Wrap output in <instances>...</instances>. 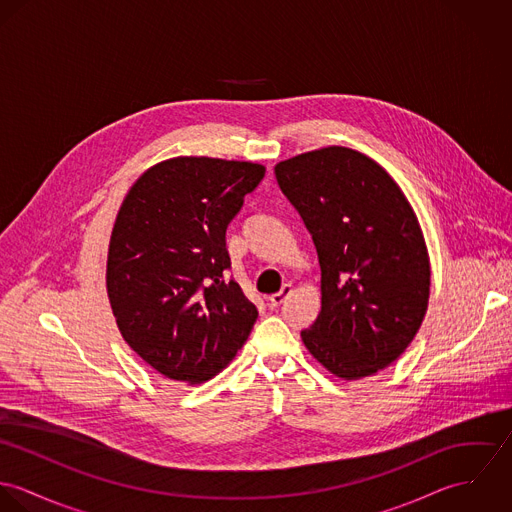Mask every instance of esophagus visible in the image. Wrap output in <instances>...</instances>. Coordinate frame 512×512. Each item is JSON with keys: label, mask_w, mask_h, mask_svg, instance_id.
Masks as SVG:
<instances>
[{"label": "esophagus", "mask_w": 512, "mask_h": 512, "mask_svg": "<svg viewBox=\"0 0 512 512\" xmlns=\"http://www.w3.org/2000/svg\"><path fill=\"white\" fill-rule=\"evenodd\" d=\"M292 292V286H290V284H286L280 292L270 295V299H268V301H270V307H280V305H282V303L292 295Z\"/></svg>", "instance_id": "esophagus-1"}]
</instances>
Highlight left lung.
I'll return each instance as SVG.
<instances>
[{
  "mask_svg": "<svg viewBox=\"0 0 512 512\" xmlns=\"http://www.w3.org/2000/svg\"><path fill=\"white\" fill-rule=\"evenodd\" d=\"M278 185L321 266V311L307 351L345 380L392 365L416 337L430 297L418 219L396 181L365 153L323 147L280 161Z\"/></svg>",
  "mask_w": 512,
  "mask_h": 512,
  "instance_id": "obj_1",
  "label": "left lung"
}]
</instances>
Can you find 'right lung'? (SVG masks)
<instances>
[{
  "label": "right lung",
  "instance_id": "right-lung-1",
  "mask_svg": "<svg viewBox=\"0 0 512 512\" xmlns=\"http://www.w3.org/2000/svg\"><path fill=\"white\" fill-rule=\"evenodd\" d=\"M266 167L173 157L128 191L112 228L106 288L124 341L163 376L201 384L248 339L258 309L226 270V228Z\"/></svg>",
  "mask_w": 512,
  "mask_h": 512
}]
</instances>
